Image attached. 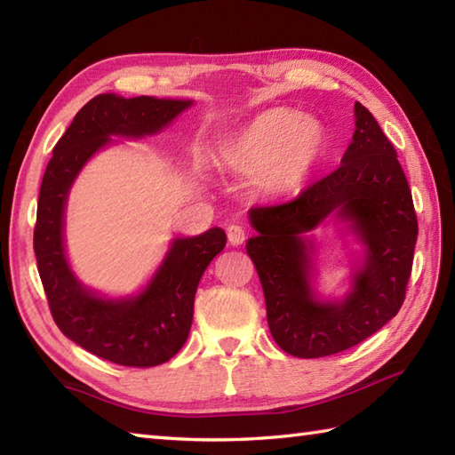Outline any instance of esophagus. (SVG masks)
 <instances>
[{"instance_id":"esophagus-1","label":"esophagus","mask_w":455,"mask_h":455,"mask_svg":"<svg viewBox=\"0 0 455 455\" xmlns=\"http://www.w3.org/2000/svg\"><path fill=\"white\" fill-rule=\"evenodd\" d=\"M227 236H228V243L233 246H240L246 240V233L244 228L240 225H228L227 228Z\"/></svg>"}]
</instances>
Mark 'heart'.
<instances>
[{
	"instance_id": "heart-1",
	"label": "heart",
	"mask_w": 455,
	"mask_h": 455,
	"mask_svg": "<svg viewBox=\"0 0 455 455\" xmlns=\"http://www.w3.org/2000/svg\"><path fill=\"white\" fill-rule=\"evenodd\" d=\"M326 132L313 117L274 108L236 131L220 148V162L240 176H256L272 196L297 189L321 162Z\"/></svg>"
}]
</instances>
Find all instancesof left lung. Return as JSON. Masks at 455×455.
<instances>
[{"mask_svg": "<svg viewBox=\"0 0 455 455\" xmlns=\"http://www.w3.org/2000/svg\"><path fill=\"white\" fill-rule=\"evenodd\" d=\"M342 164L282 205L252 207L258 236L246 243L264 289L267 326L283 352L324 357L363 342L399 313L419 236L407 176L393 144L362 103ZM331 212L366 246L344 302H318L310 289L312 243L304 233Z\"/></svg>", "mask_w": 455, "mask_h": 455, "instance_id": "obj_1", "label": "left lung"}]
</instances>
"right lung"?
I'll return each instance as SVG.
<instances>
[{
	"label": "right lung",
	"instance_id": "obj_1",
	"mask_svg": "<svg viewBox=\"0 0 455 455\" xmlns=\"http://www.w3.org/2000/svg\"><path fill=\"white\" fill-rule=\"evenodd\" d=\"M189 105L183 100L148 95L124 100L101 93L76 113L43 176L33 248L54 323L84 350L119 365L154 367L181 350L199 279L225 248L227 235L215 227L199 236L176 238L142 293L103 299L85 289L68 266L62 236L66 197L84 164L108 147L113 134L132 139L154 134Z\"/></svg>",
	"mask_w": 455,
	"mask_h": 455
}]
</instances>
